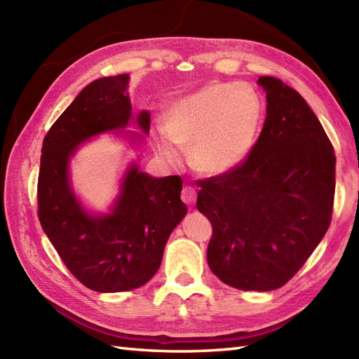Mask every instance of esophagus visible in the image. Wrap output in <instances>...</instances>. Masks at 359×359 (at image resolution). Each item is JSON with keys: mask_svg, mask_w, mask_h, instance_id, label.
I'll use <instances>...</instances> for the list:
<instances>
[{"mask_svg": "<svg viewBox=\"0 0 359 359\" xmlns=\"http://www.w3.org/2000/svg\"><path fill=\"white\" fill-rule=\"evenodd\" d=\"M196 197H197V191L193 188V187H184V189H182V201H184L187 205H193L196 203Z\"/></svg>", "mask_w": 359, "mask_h": 359, "instance_id": "1", "label": "esophagus"}]
</instances>
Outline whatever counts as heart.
<instances>
[{"label": "heart", "instance_id": "b5f03b06", "mask_svg": "<svg viewBox=\"0 0 359 359\" xmlns=\"http://www.w3.org/2000/svg\"><path fill=\"white\" fill-rule=\"evenodd\" d=\"M264 103L255 88L243 83H210L175 100L165 112L154 140L157 154L179 162L180 149L196 171L225 174L245 162L261 133Z\"/></svg>", "mask_w": 359, "mask_h": 359}]
</instances>
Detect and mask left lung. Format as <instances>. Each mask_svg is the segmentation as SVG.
Listing matches in <instances>:
<instances>
[{
	"instance_id": "obj_1",
	"label": "left lung",
	"mask_w": 359,
	"mask_h": 359,
	"mask_svg": "<svg viewBox=\"0 0 359 359\" xmlns=\"http://www.w3.org/2000/svg\"><path fill=\"white\" fill-rule=\"evenodd\" d=\"M266 118L245 162L199 180L197 210L208 217L211 271L256 292L292 279L332 222L337 157L307 102L274 77H259Z\"/></svg>"
}]
</instances>
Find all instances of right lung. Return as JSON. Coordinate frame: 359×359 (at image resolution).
Returning <instances> with one entry per match:
<instances>
[{
    "mask_svg": "<svg viewBox=\"0 0 359 359\" xmlns=\"http://www.w3.org/2000/svg\"><path fill=\"white\" fill-rule=\"evenodd\" d=\"M129 75L90 83L46 134L38 174V217L58 256L83 285L100 293L139 288L154 276L166 241L187 215L179 175L151 177L128 168L108 215H89L69 182V160L83 142L137 125L149 133L151 116H133ZM143 139L133 134V140Z\"/></svg>",
    "mask_w": 359,
    "mask_h": 359,
    "instance_id": "add662e5",
    "label": "right lung"
}]
</instances>
